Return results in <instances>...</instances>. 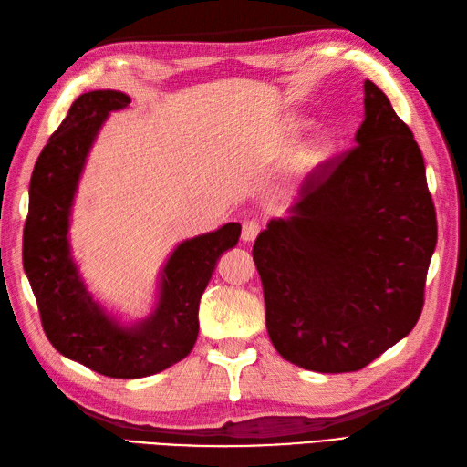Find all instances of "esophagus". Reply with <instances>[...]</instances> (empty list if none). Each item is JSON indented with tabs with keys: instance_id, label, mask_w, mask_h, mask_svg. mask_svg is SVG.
<instances>
[{
	"instance_id": "obj_1",
	"label": "esophagus",
	"mask_w": 467,
	"mask_h": 467,
	"mask_svg": "<svg viewBox=\"0 0 467 467\" xmlns=\"http://www.w3.org/2000/svg\"><path fill=\"white\" fill-rule=\"evenodd\" d=\"M259 232H261V225H259V222H255V220H249V222H245V223H244L242 239H244L245 244H251V242H254V239L259 235Z\"/></svg>"
}]
</instances>
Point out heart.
Masks as SVG:
<instances>
[{
    "mask_svg": "<svg viewBox=\"0 0 467 467\" xmlns=\"http://www.w3.org/2000/svg\"><path fill=\"white\" fill-rule=\"evenodd\" d=\"M310 125L312 121L308 118H302V116L288 118L283 123V131H281V141L285 149H291L293 145H296L302 133H305ZM336 149H337V141L332 130L327 128L314 130L295 149V155H293L295 172L312 174L320 171L324 165H327V162L332 161V157L336 155Z\"/></svg>",
    "mask_w": 467,
    "mask_h": 467,
    "instance_id": "1",
    "label": "heart"
}]
</instances>
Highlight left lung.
I'll return each mask as SVG.
<instances>
[{"mask_svg":"<svg viewBox=\"0 0 467 467\" xmlns=\"http://www.w3.org/2000/svg\"><path fill=\"white\" fill-rule=\"evenodd\" d=\"M363 94L358 147L254 245L275 349L320 373L358 371L412 330L438 235L412 131L371 80Z\"/></svg>","mask_w":467,"mask_h":467,"instance_id":"8db88e82","label":"left lung"}]
</instances>
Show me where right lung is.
Masks as SVG:
<instances>
[{
  "mask_svg": "<svg viewBox=\"0 0 467 467\" xmlns=\"http://www.w3.org/2000/svg\"><path fill=\"white\" fill-rule=\"evenodd\" d=\"M119 90L74 99L35 162L23 230L27 273L43 330L62 356L113 379H140L184 359L198 337V305L223 251L237 245L242 225L184 239L162 265L153 310L125 322L88 288L72 257V206L88 157L111 111L128 108Z\"/></svg>",
  "mask_w": 467,
  "mask_h": 467,
  "instance_id": "obj_1",
  "label": "right lung"
}]
</instances>
